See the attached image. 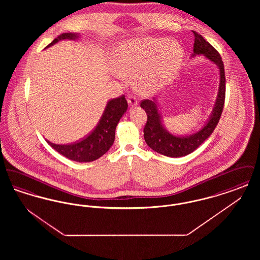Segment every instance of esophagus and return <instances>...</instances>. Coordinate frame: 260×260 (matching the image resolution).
I'll use <instances>...</instances> for the list:
<instances>
[{"label": "esophagus", "mask_w": 260, "mask_h": 260, "mask_svg": "<svg viewBox=\"0 0 260 260\" xmlns=\"http://www.w3.org/2000/svg\"><path fill=\"white\" fill-rule=\"evenodd\" d=\"M127 103H128V105L131 107H135V106L138 105V101H137V99L134 95H129L127 98Z\"/></svg>", "instance_id": "obj_1"}]
</instances>
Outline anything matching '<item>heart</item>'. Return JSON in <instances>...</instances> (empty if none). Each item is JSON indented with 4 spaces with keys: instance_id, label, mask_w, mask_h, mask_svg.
I'll return each instance as SVG.
<instances>
[{
    "instance_id": "1",
    "label": "heart",
    "mask_w": 260,
    "mask_h": 260,
    "mask_svg": "<svg viewBox=\"0 0 260 260\" xmlns=\"http://www.w3.org/2000/svg\"><path fill=\"white\" fill-rule=\"evenodd\" d=\"M184 58L180 43L173 39L139 37L121 43L112 57L116 77L132 78L136 89L152 93L165 87Z\"/></svg>"
}]
</instances>
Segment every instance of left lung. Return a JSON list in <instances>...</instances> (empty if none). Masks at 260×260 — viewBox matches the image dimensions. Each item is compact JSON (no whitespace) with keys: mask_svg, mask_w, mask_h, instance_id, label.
Listing matches in <instances>:
<instances>
[{"mask_svg":"<svg viewBox=\"0 0 260 260\" xmlns=\"http://www.w3.org/2000/svg\"><path fill=\"white\" fill-rule=\"evenodd\" d=\"M195 40L191 57L204 55L208 60L215 64L219 71V86L212 111L203 126L191 135L178 136L169 132L164 124L159 110L158 98L153 100H143L140 107L147 114V123L144 127V139L150 148L155 152L172 158L187 156L202 145L212 134L220 119L225 99V72L221 56L202 35L193 31Z\"/></svg>","mask_w":260,"mask_h":260,"instance_id":"8db88e82","label":"left lung"}]
</instances>
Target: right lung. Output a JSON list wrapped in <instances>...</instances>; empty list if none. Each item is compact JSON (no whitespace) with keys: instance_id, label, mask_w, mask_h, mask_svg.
I'll list each match as a JSON object with an SVG mask.
<instances>
[{"instance_id":"obj_1","label":"right lung","mask_w":260,"mask_h":260,"mask_svg":"<svg viewBox=\"0 0 260 260\" xmlns=\"http://www.w3.org/2000/svg\"><path fill=\"white\" fill-rule=\"evenodd\" d=\"M80 33H63L54 39L47 48L63 40L77 41ZM127 109V102L124 95L107 102L103 114L95 128L88 136L71 144H55L46 139L52 148L64 157L79 162L95 161L111 148L115 140L116 126Z\"/></svg>"}]
</instances>
